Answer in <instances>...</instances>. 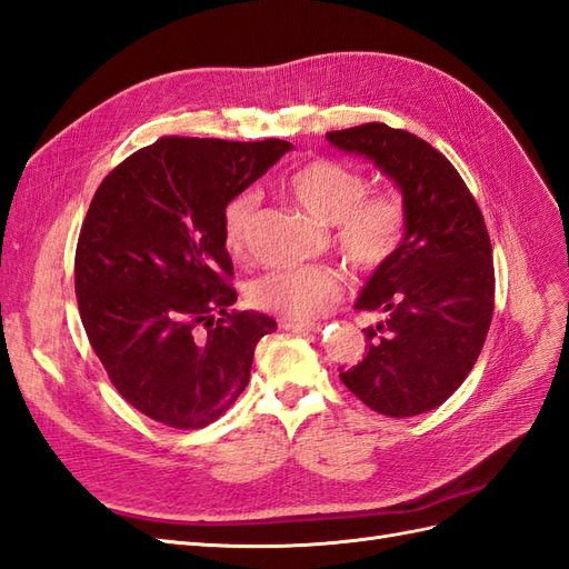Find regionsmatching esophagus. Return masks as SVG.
<instances>
[{"mask_svg":"<svg viewBox=\"0 0 569 569\" xmlns=\"http://www.w3.org/2000/svg\"><path fill=\"white\" fill-rule=\"evenodd\" d=\"M281 327L286 331H293V333H319L321 331V323H310V321H288V319H283Z\"/></svg>","mask_w":569,"mask_h":569,"instance_id":"esophagus-1","label":"esophagus"}]
</instances>
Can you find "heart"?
I'll use <instances>...</instances> for the list:
<instances>
[{
  "label": "heart",
  "instance_id": "heart-1",
  "mask_svg": "<svg viewBox=\"0 0 569 569\" xmlns=\"http://www.w3.org/2000/svg\"><path fill=\"white\" fill-rule=\"evenodd\" d=\"M290 200L317 221L333 226L336 248L362 273L377 271L398 250L405 202L393 190H369L365 171L336 159H312L283 181ZM257 194L242 192L223 214V242L233 257H246ZM346 276L331 267H296L267 271L248 286L257 310L288 321H315L346 296Z\"/></svg>",
  "mask_w": 569,
  "mask_h": 569
}]
</instances>
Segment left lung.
I'll use <instances>...</instances> for the list:
<instances>
[{"mask_svg":"<svg viewBox=\"0 0 569 569\" xmlns=\"http://www.w3.org/2000/svg\"><path fill=\"white\" fill-rule=\"evenodd\" d=\"M402 192L405 236L367 281L357 312H377L367 355L340 381L367 408L415 417L438 408L472 371L493 317L496 276L481 209L458 169L427 140L386 123L327 133Z\"/></svg>","mask_w":569,"mask_h":569,"instance_id":"1","label":"left lung"}]
</instances>
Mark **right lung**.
<instances>
[{"instance_id": "obj_1", "label": "right lung", "mask_w": 569, "mask_h": 569, "mask_svg": "<svg viewBox=\"0 0 569 569\" xmlns=\"http://www.w3.org/2000/svg\"><path fill=\"white\" fill-rule=\"evenodd\" d=\"M288 150L276 138H159L94 192L76 248L80 319L113 388L159 425H212L276 329L267 315L229 312L223 214Z\"/></svg>"}]
</instances>
